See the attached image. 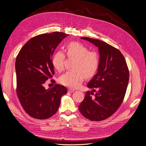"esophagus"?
Here are the masks:
<instances>
[{
    "mask_svg": "<svg viewBox=\"0 0 146 146\" xmlns=\"http://www.w3.org/2000/svg\"><path fill=\"white\" fill-rule=\"evenodd\" d=\"M75 90V89H74V88H69L68 89V91L69 92H70V93H72V92H74Z\"/></svg>",
    "mask_w": 146,
    "mask_h": 146,
    "instance_id": "34e87169",
    "label": "esophagus"
}]
</instances>
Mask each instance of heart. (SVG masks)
<instances>
[{"label": "heart", "mask_w": 146, "mask_h": 146, "mask_svg": "<svg viewBox=\"0 0 146 146\" xmlns=\"http://www.w3.org/2000/svg\"><path fill=\"white\" fill-rule=\"evenodd\" d=\"M67 55L75 60L73 70L65 72L60 77V82L70 87H78L85 78H90L96 73L100 65V56L96 51H89L86 46L78 42H72L67 45ZM65 54L59 50L53 54L52 64L58 72L64 69Z\"/></svg>", "instance_id": "obj_1"}]
</instances>
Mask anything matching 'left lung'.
Listing matches in <instances>:
<instances>
[{"mask_svg": "<svg viewBox=\"0 0 146 146\" xmlns=\"http://www.w3.org/2000/svg\"><path fill=\"white\" fill-rule=\"evenodd\" d=\"M81 39L98 46L100 62L97 73L87 84L93 92L86 93L79 110L91 121H102L113 114L123 102L129 79V68L118 49L98 39Z\"/></svg>", "mask_w": 146, "mask_h": 146, "instance_id": "left-lung-1", "label": "left lung"}]
</instances>
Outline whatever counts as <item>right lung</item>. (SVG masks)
Here are the masks:
<instances>
[{
	"mask_svg": "<svg viewBox=\"0 0 146 146\" xmlns=\"http://www.w3.org/2000/svg\"><path fill=\"white\" fill-rule=\"evenodd\" d=\"M68 35L61 32L42 34L30 39L22 46L16 60V93L23 110L38 119H48L58 111L60 98L67 93L56 84L48 89L44 85L54 74V51ZM51 82H55L51 79Z\"/></svg>",
	"mask_w": 146,
	"mask_h": 146,
	"instance_id": "1",
	"label": "right lung"
}]
</instances>
